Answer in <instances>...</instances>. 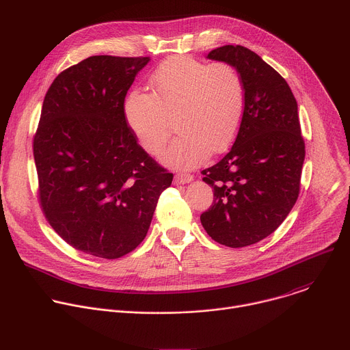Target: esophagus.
<instances>
[{"label":"esophagus","instance_id":"1","mask_svg":"<svg viewBox=\"0 0 350 350\" xmlns=\"http://www.w3.org/2000/svg\"><path fill=\"white\" fill-rule=\"evenodd\" d=\"M193 180V177L191 174H185V173H177L174 176V184L181 185V184H188Z\"/></svg>","mask_w":350,"mask_h":350}]
</instances>
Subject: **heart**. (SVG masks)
I'll list each match as a JSON object with an SVG mask.
<instances>
[{
  "mask_svg": "<svg viewBox=\"0 0 350 350\" xmlns=\"http://www.w3.org/2000/svg\"><path fill=\"white\" fill-rule=\"evenodd\" d=\"M152 94L129 95L126 120L149 154H159L174 126L180 131L163 161L192 169L234 142L245 111V88L238 70L226 62L205 64L172 57L151 76Z\"/></svg>",
  "mask_w": 350,
  "mask_h": 350,
  "instance_id": "obj_1",
  "label": "heart"
}]
</instances>
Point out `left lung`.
<instances>
[{"mask_svg": "<svg viewBox=\"0 0 350 350\" xmlns=\"http://www.w3.org/2000/svg\"><path fill=\"white\" fill-rule=\"evenodd\" d=\"M208 58L238 70L245 111L230 152L202 172L215 199L201 223L216 242L242 247L274 232L293 208L305 141L288 83L258 54L242 45H224Z\"/></svg>", "mask_w": 350, "mask_h": 350, "instance_id": "8db88e82", "label": "left lung"}]
</instances>
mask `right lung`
Segmentation results:
<instances>
[{
    "label": "right lung",
    "instance_id": "obj_1",
    "mask_svg": "<svg viewBox=\"0 0 350 350\" xmlns=\"http://www.w3.org/2000/svg\"><path fill=\"white\" fill-rule=\"evenodd\" d=\"M149 57H90L48 88L33 154L42 212L80 252L118 259L145 238L173 174L137 144L124 98Z\"/></svg>",
    "mask_w": 350,
    "mask_h": 350
}]
</instances>
